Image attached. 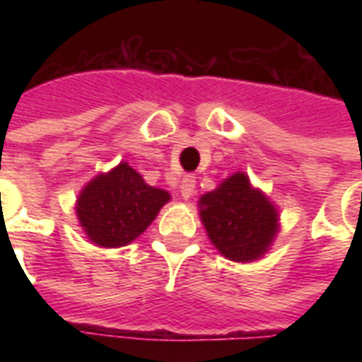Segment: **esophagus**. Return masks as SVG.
I'll list each match as a JSON object with an SVG mask.
<instances>
[{"label": "esophagus", "mask_w": 362, "mask_h": 362, "mask_svg": "<svg viewBox=\"0 0 362 362\" xmlns=\"http://www.w3.org/2000/svg\"><path fill=\"white\" fill-rule=\"evenodd\" d=\"M194 192H196V176L194 174H186L184 178H182L180 184V194L184 199H189V197L194 196Z\"/></svg>", "instance_id": "34e87169"}]
</instances>
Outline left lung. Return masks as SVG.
<instances>
[{
	"label": "left lung",
	"mask_w": 362,
	"mask_h": 362,
	"mask_svg": "<svg viewBox=\"0 0 362 362\" xmlns=\"http://www.w3.org/2000/svg\"><path fill=\"white\" fill-rule=\"evenodd\" d=\"M199 207L211 243L233 262L259 258L277 233V211L243 173L202 196Z\"/></svg>",
	"instance_id": "left-lung-1"
}]
</instances>
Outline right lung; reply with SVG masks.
Returning <instances> with one entry per match:
<instances>
[{
  "label": "right lung",
  "mask_w": 362,
  "mask_h": 362,
  "mask_svg": "<svg viewBox=\"0 0 362 362\" xmlns=\"http://www.w3.org/2000/svg\"><path fill=\"white\" fill-rule=\"evenodd\" d=\"M168 199L165 189L147 186L141 174L122 163L89 182L77 199V217L93 243L116 248L141 235Z\"/></svg>",
  "instance_id": "add662e5"
}]
</instances>
